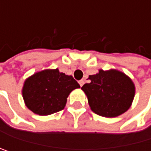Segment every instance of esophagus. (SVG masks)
Wrapping results in <instances>:
<instances>
[{"label": "esophagus", "instance_id": "1", "mask_svg": "<svg viewBox=\"0 0 151 151\" xmlns=\"http://www.w3.org/2000/svg\"><path fill=\"white\" fill-rule=\"evenodd\" d=\"M78 83H79L80 86H84V84H85V80H84V79H82V80H80Z\"/></svg>", "mask_w": 151, "mask_h": 151}]
</instances>
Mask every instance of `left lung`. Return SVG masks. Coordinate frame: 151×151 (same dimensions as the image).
I'll return each mask as SVG.
<instances>
[{
	"mask_svg": "<svg viewBox=\"0 0 151 151\" xmlns=\"http://www.w3.org/2000/svg\"><path fill=\"white\" fill-rule=\"evenodd\" d=\"M88 79L90 83L83 86L82 90L94 114L107 118L117 117L131 107L135 86L124 73L115 69H100Z\"/></svg>",
	"mask_w": 151,
	"mask_h": 151,
	"instance_id": "left-lung-1",
	"label": "left lung"
}]
</instances>
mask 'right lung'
<instances>
[{"label":"right lung","instance_id":"1","mask_svg":"<svg viewBox=\"0 0 151 151\" xmlns=\"http://www.w3.org/2000/svg\"><path fill=\"white\" fill-rule=\"evenodd\" d=\"M72 76H67L57 69L37 72L24 82L22 96L26 106L34 114L49 115L65 106L69 93L79 88Z\"/></svg>","mask_w":151,"mask_h":151}]
</instances>
